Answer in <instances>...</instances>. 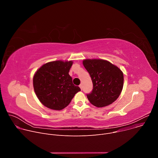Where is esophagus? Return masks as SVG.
<instances>
[{
    "label": "esophagus",
    "instance_id": "obj_1",
    "mask_svg": "<svg viewBox=\"0 0 158 158\" xmlns=\"http://www.w3.org/2000/svg\"><path fill=\"white\" fill-rule=\"evenodd\" d=\"M79 87L81 88V89H82V84H80V85H79Z\"/></svg>",
    "mask_w": 158,
    "mask_h": 158
}]
</instances>
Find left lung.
Instances as JSON below:
<instances>
[{
	"label": "left lung",
	"mask_w": 158,
	"mask_h": 158,
	"mask_svg": "<svg viewBox=\"0 0 158 158\" xmlns=\"http://www.w3.org/2000/svg\"><path fill=\"white\" fill-rule=\"evenodd\" d=\"M83 65L91 77L93 89L87 97L89 102L98 107L107 106L119 96L124 84L121 69L103 59H85Z\"/></svg>",
	"instance_id": "1"
}]
</instances>
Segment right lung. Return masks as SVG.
I'll use <instances>...</instances> for the list:
<instances>
[{"mask_svg":"<svg viewBox=\"0 0 158 158\" xmlns=\"http://www.w3.org/2000/svg\"><path fill=\"white\" fill-rule=\"evenodd\" d=\"M72 60H56L42 65L33 77L35 93L44 106L53 110H62L69 104L81 91L73 83L69 72Z\"/></svg>","mask_w":158,"mask_h":158,"instance_id":"right-lung-1","label":"right lung"}]
</instances>
